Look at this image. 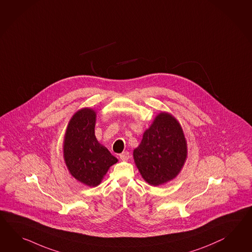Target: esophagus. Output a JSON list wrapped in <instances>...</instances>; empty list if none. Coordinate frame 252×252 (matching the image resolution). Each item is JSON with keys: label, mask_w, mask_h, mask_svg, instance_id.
Returning <instances> with one entry per match:
<instances>
[{"label": "esophagus", "mask_w": 252, "mask_h": 252, "mask_svg": "<svg viewBox=\"0 0 252 252\" xmlns=\"http://www.w3.org/2000/svg\"><path fill=\"white\" fill-rule=\"evenodd\" d=\"M119 157H120V159L123 160V161H127L130 158V154L128 151H125L123 153L120 154Z\"/></svg>", "instance_id": "34e87169"}]
</instances>
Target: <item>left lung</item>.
Here are the masks:
<instances>
[{
  "label": "left lung",
  "mask_w": 252,
  "mask_h": 252,
  "mask_svg": "<svg viewBox=\"0 0 252 252\" xmlns=\"http://www.w3.org/2000/svg\"><path fill=\"white\" fill-rule=\"evenodd\" d=\"M187 158V142L180 125L167 113H161L144 133L134 159L148 184L159 186L178 175Z\"/></svg>",
  "instance_id": "8db88e82"
}]
</instances>
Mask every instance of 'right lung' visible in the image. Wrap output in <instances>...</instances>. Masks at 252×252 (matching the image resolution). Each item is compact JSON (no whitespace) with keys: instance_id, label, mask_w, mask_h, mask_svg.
Wrapping results in <instances>:
<instances>
[{"instance_id":"right-lung-1","label":"right lung","mask_w":252,"mask_h":252,"mask_svg":"<svg viewBox=\"0 0 252 252\" xmlns=\"http://www.w3.org/2000/svg\"><path fill=\"white\" fill-rule=\"evenodd\" d=\"M95 112L84 108L74 114L63 142V158L72 176L82 183L95 187L117 158L99 144L94 135Z\"/></svg>"}]
</instances>
